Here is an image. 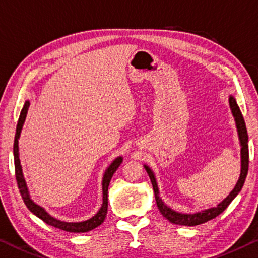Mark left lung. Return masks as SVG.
Returning <instances> with one entry per match:
<instances>
[{
	"label": "left lung",
	"mask_w": 258,
	"mask_h": 258,
	"mask_svg": "<svg viewBox=\"0 0 258 258\" xmlns=\"http://www.w3.org/2000/svg\"><path fill=\"white\" fill-rule=\"evenodd\" d=\"M230 107L232 109V113L235 118V122H236V128H238V133H239V139H240V144H241V173H240V178L236 185L234 187L230 195L227 196L226 199L224 200L222 203H219L217 207L215 208H210V209L203 210L201 212H198V214H180V212H177L171 209L170 207H167L166 204L162 201V199L159 198L158 194V187H157V182L156 179H155V175L153 173L148 166L145 165V169L148 173L150 181L153 183V189L155 193V200H156L158 210L161 214L164 216V217L171 222L172 224L175 225H183V226H196V225L207 223L208 220H211L217 217L218 215L222 214V212L226 209V208L230 206V203L234 200L236 195L240 193V190L242 189L244 180L247 178V173H248V166H249V150H248V133H247V128H246V122H244L242 113L240 111L239 105L236 104V101L233 96H230Z\"/></svg>",
	"instance_id": "1"
}]
</instances>
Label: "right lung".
I'll return each instance as SVG.
<instances>
[{
    "label": "right lung",
    "instance_id": "obj_1",
    "mask_svg": "<svg viewBox=\"0 0 258 258\" xmlns=\"http://www.w3.org/2000/svg\"><path fill=\"white\" fill-rule=\"evenodd\" d=\"M28 107H30V102L27 101L26 103L24 104L22 111H20L17 128H16V134H15V142H14L15 174H16V180H17V186L19 188V193H20V195H22V198L24 200V203L26 204V207L28 208V209H30L31 212H33L35 216H38V217L40 219H42L44 223L50 225V226L59 228V230L67 231V232H73V233H85V232L94 230V228L100 226V225L104 222L105 216H107V211H108V187H109V183H110V180H111L113 173L116 172L118 166L121 164L122 158L118 157V158L114 159V161L111 163V165H110L107 169V171H105L104 177H103V182H102V189H103V204H102L100 211L97 212V214L94 216L93 218L86 220V222H81V223H65V222H60V220H57L55 218H52L51 216H49L47 212L44 211L43 208L39 207L38 204H35L30 199L26 183H25V180H24V177H23L22 165H20V161H19L18 139H19V136H20V131H22L24 121H25Z\"/></svg>",
    "mask_w": 258,
    "mask_h": 258
}]
</instances>
